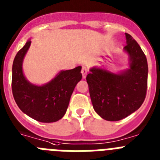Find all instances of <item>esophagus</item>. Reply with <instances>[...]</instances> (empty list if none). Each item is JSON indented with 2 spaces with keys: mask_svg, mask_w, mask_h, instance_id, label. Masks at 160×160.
Listing matches in <instances>:
<instances>
[{
  "mask_svg": "<svg viewBox=\"0 0 160 160\" xmlns=\"http://www.w3.org/2000/svg\"><path fill=\"white\" fill-rule=\"evenodd\" d=\"M81 73H82V76H83V78L84 79L86 77V75L88 73V69L86 67H83L81 69Z\"/></svg>",
  "mask_w": 160,
  "mask_h": 160,
  "instance_id": "34e87169",
  "label": "esophagus"
}]
</instances>
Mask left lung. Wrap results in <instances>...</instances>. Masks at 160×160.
Returning a JSON list of instances; mask_svg holds the SVG:
<instances>
[{
	"label": "left lung",
	"mask_w": 160,
	"mask_h": 160,
	"mask_svg": "<svg viewBox=\"0 0 160 160\" xmlns=\"http://www.w3.org/2000/svg\"><path fill=\"white\" fill-rule=\"evenodd\" d=\"M123 48L129 56V68L118 73L92 68L86 80L93 108L100 117L118 121L140 108L146 97L148 67L147 58L133 37L125 33Z\"/></svg>",
	"instance_id": "obj_1"
}]
</instances>
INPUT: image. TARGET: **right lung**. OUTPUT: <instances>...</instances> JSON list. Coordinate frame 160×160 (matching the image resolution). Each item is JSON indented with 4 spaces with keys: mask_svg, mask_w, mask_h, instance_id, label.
<instances>
[{
    "mask_svg": "<svg viewBox=\"0 0 160 160\" xmlns=\"http://www.w3.org/2000/svg\"><path fill=\"white\" fill-rule=\"evenodd\" d=\"M31 44L28 41L17 53L12 64V91L17 106L29 117L42 123H52L65 114L75 87L81 80V66L60 71L57 77L38 86L24 77L22 63Z\"/></svg>",
    "mask_w": 160,
    "mask_h": 160,
    "instance_id": "right-lung-1",
    "label": "right lung"
}]
</instances>
